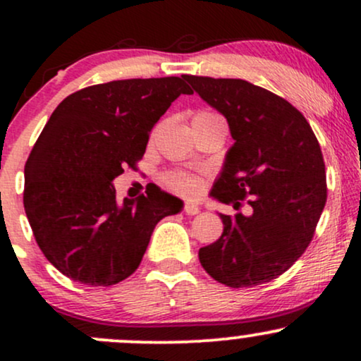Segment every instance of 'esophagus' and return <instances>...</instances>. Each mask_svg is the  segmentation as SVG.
I'll list each match as a JSON object with an SVG mask.
<instances>
[{
    "instance_id": "esophagus-1",
    "label": "esophagus",
    "mask_w": 361,
    "mask_h": 361,
    "mask_svg": "<svg viewBox=\"0 0 361 361\" xmlns=\"http://www.w3.org/2000/svg\"><path fill=\"white\" fill-rule=\"evenodd\" d=\"M183 210H185V214H188V215H197L198 212H200V207L195 204V202H186Z\"/></svg>"
}]
</instances>
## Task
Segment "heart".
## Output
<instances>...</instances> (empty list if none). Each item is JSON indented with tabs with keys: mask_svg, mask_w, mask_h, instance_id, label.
<instances>
[{
	"mask_svg": "<svg viewBox=\"0 0 361 361\" xmlns=\"http://www.w3.org/2000/svg\"><path fill=\"white\" fill-rule=\"evenodd\" d=\"M212 118H222L221 115L214 114V111L200 110L193 115V122L197 120H212ZM168 185L171 186L176 192L183 195H197L202 188V180L198 176L190 175V173H173L168 176Z\"/></svg>",
	"mask_w": 361,
	"mask_h": 361,
	"instance_id": "1",
	"label": "heart"
}]
</instances>
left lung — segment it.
<instances>
[{
	"label": "left lung",
	"instance_id": "obj_1",
	"mask_svg": "<svg viewBox=\"0 0 361 361\" xmlns=\"http://www.w3.org/2000/svg\"><path fill=\"white\" fill-rule=\"evenodd\" d=\"M221 111L234 144L210 197L251 214H221L217 241L200 247L204 270L233 288L256 287L285 273L312 241L326 205L321 146L304 115L287 100L244 80L183 76Z\"/></svg>",
	"mask_w": 361,
	"mask_h": 361
}]
</instances>
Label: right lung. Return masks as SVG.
<instances>
[{
    "label": "right lung",
    "instance_id": "obj_1",
    "mask_svg": "<svg viewBox=\"0 0 361 361\" xmlns=\"http://www.w3.org/2000/svg\"><path fill=\"white\" fill-rule=\"evenodd\" d=\"M181 78L120 80L69 94L25 164L23 205L35 241L74 281L109 287L137 270L156 224L183 202L159 188L117 202L114 180L142 159L152 127Z\"/></svg>",
    "mask_w": 361,
    "mask_h": 361
}]
</instances>
